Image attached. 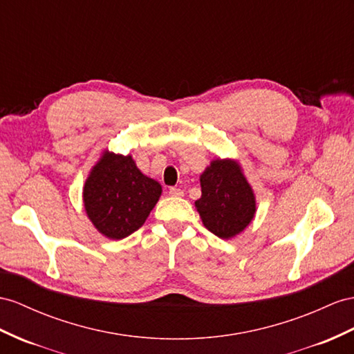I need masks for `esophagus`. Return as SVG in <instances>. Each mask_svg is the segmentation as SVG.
I'll use <instances>...</instances> for the list:
<instances>
[{
    "instance_id": "34e87169",
    "label": "esophagus",
    "mask_w": 354,
    "mask_h": 354,
    "mask_svg": "<svg viewBox=\"0 0 354 354\" xmlns=\"http://www.w3.org/2000/svg\"><path fill=\"white\" fill-rule=\"evenodd\" d=\"M169 194L174 196V197H180V196H184V192H183V189H180V188L171 187V188L169 189Z\"/></svg>"
}]
</instances>
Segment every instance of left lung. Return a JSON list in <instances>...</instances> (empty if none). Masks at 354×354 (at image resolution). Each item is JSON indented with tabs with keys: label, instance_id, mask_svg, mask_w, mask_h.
Instances as JSON below:
<instances>
[{
	"label": "left lung",
	"instance_id": "8db88e82",
	"mask_svg": "<svg viewBox=\"0 0 354 354\" xmlns=\"http://www.w3.org/2000/svg\"><path fill=\"white\" fill-rule=\"evenodd\" d=\"M202 197L196 207L205 227L221 239L247 227L256 212L254 194L236 162L215 160L201 176Z\"/></svg>",
	"mask_w": 354,
	"mask_h": 354
}]
</instances>
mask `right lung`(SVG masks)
I'll list each match as a JSON object with an SVG mask.
<instances>
[{"mask_svg":"<svg viewBox=\"0 0 354 354\" xmlns=\"http://www.w3.org/2000/svg\"><path fill=\"white\" fill-rule=\"evenodd\" d=\"M160 194L161 185L145 176L130 156L106 152L86 179L84 203L100 233L124 239L142 227Z\"/></svg>","mask_w":354,"mask_h":354,"instance_id":"obj_1","label":"right lung"}]
</instances>
